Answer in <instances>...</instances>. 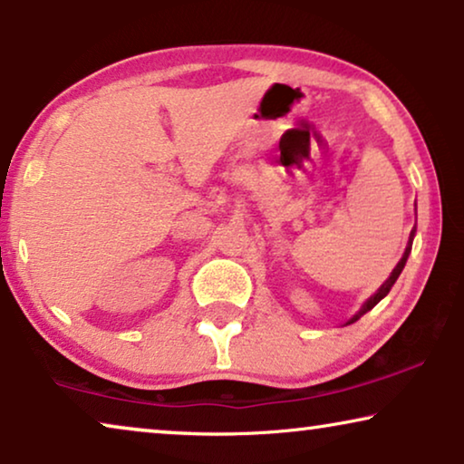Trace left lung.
<instances>
[{
	"instance_id": "8db88e82",
	"label": "left lung",
	"mask_w": 464,
	"mask_h": 464,
	"mask_svg": "<svg viewBox=\"0 0 464 464\" xmlns=\"http://www.w3.org/2000/svg\"><path fill=\"white\" fill-rule=\"evenodd\" d=\"M414 232H416V230H411V234H410V243H408V246H405V253H403V257L399 259V264L395 266V270L391 272V276L386 278V281H384L382 285H380V289L376 291V294H373V295L370 297V300H367V302L363 304V308H361L359 313L353 316V319H348V321H346V325H351V323L359 321L361 316H363V314L367 313V310H372L373 306H376V304H378L380 300H382V297H384L386 294H389L391 287H392V285H395V281H397V278H399V275H401V270H403L405 262H408V256H410V251H411V240H414Z\"/></svg>"
}]
</instances>
